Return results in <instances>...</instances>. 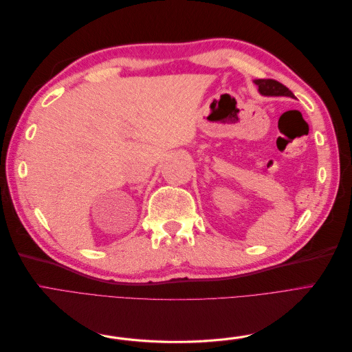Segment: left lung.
I'll use <instances>...</instances> for the list:
<instances>
[{
    "instance_id": "1",
    "label": "left lung",
    "mask_w": 352,
    "mask_h": 352,
    "mask_svg": "<svg viewBox=\"0 0 352 352\" xmlns=\"http://www.w3.org/2000/svg\"><path fill=\"white\" fill-rule=\"evenodd\" d=\"M254 83L258 87V92L264 97H291L295 98V95L287 89L285 85L274 79H255Z\"/></svg>"
}]
</instances>
